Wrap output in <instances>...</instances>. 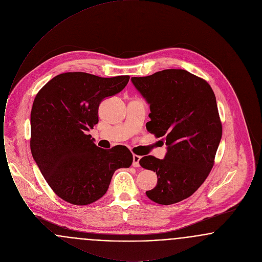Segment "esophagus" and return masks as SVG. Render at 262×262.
I'll use <instances>...</instances> for the list:
<instances>
[{"label": "esophagus", "mask_w": 262, "mask_h": 262, "mask_svg": "<svg viewBox=\"0 0 262 262\" xmlns=\"http://www.w3.org/2000/svg\"><path fill=\"white\" fill-rule=\"evenodd\" d=\"M140 156H138V155H134L133 156V166L134 167H138L139 166V160H140Z\"/></svg>", "instance_id": "1"}]
</instances>
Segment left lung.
Listing matches in <instances>:
<instances>
[{
	"mask_svg": "<svg viewBox=\"0 0 262 262\" xmlns=\"http://www.w3.org/2000/svg\"><path fill=\"white\" fill-rule=\"evenodd\" d=\"M132 82L149 104L147 130L165 137L164 159L144 156L142 168L158 181L146 195L169 205L189 198L210 173L222 137V124L210 85L185 70H164Z\"/></svg>",
	"mask_w": 262,
	"mask_h": 262,
	"instance_id": "left-lung-1",
	"label": "left lung"
}]
</instances>
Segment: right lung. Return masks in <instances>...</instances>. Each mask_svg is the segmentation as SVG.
Listing matches in <instances>:
<instances>
[{
	"instance_id": "obj_1",
	"label": "right lung",
	"mask_w": 262,
	"mask_h": 262,
	"mask_svg": "<svg viewBox=\"0 0 262 262\" xmlns=\"http://www.w3.org/2000/svg\"><path fill=\"white\" fill-rule=\"evenodd\" d=\"M128 79L64 73L38 92L30 115L31 153L48 185L64 201L86 205L99 200L115 171L132 165L133 154L125 146L103 149L86 135L98 124L102 100L122 91Z\"/></svg>"
}]
</instances>
